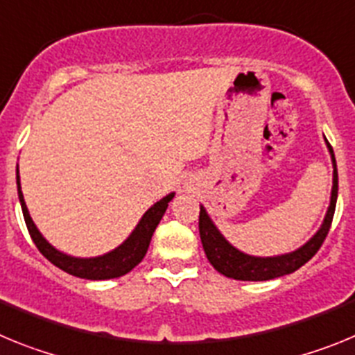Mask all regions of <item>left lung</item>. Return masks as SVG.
<instances>
[{
  "label": "left lung",
  "mask_w": 355,
  "mask_h": 355,
  "mask_svg": "<svg viewBox=\"0 0 355 355\" xmlns=\"http://www.w3.org/2000/svg\"><path fill=\"white\" fill-rule=\"evenodd\" d=\"M327 142V140H325ZM329 153L332 159V190H331V205H329L325 218L320 225V229L315 233V236L309 241H306L302 247H299L293 252L281 254V256H270V258H259V256H249V254L241 252L236 247H233L222 236V233L216 229L209 215L206 213L205 206H200L199 213V234L202 241V249L206 252V258L211 263L216 272L222 275L236 281H270V279L288 275L291 272L299 270L300 266L306 265L309 259L318 252V249L324 243L327 236L329 229H331L332 216L336 209L338 199V171H336V158H334V150L331 144L327 142Z\"/></svg>",
  "instance_id": "1"
}]
</instances>
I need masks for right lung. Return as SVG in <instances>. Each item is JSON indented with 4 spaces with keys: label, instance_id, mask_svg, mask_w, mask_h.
<instances>
[{
    "label": "right lung",
    "instance_id": "right-lung-1",
    "mask_svg": "<svg viewBox=\"0 0 355 355\" xmlns=\"http://www.w3.org/2000/svg\"><path fill=\"white\" fill-rule=\"evenodd\" d=\"M17 196L19 202H21V208H23L24 222H26V227L28 231H30L31 240H33V243H35L37 249L40 250V254H42L44 258L49 259L53 265L58 266L60 270L67 272V274L76 275V277L81 279H90V281L115 279L133 270L135 266L139 265L144 259V256H146L147 249H149L150 238H153V233H155V229L158 227L163 213L167 211L168 202L174 199V193H168L167 197H163V199H159L156 205L150 206V208L144 213V216L140 218L137 227L133 229V233H131L126 240L122 241L117 249L110 250V252L103 254V256H96V258H74V256H69V254H64L58 249H55V247L40 234L37 225L33 224L30 211H28L26 208V202H24L23 192H21L19 167Z\"/></svg>",
    "mask_w": 355,
    "mask_h": 355
}]
</instances>
